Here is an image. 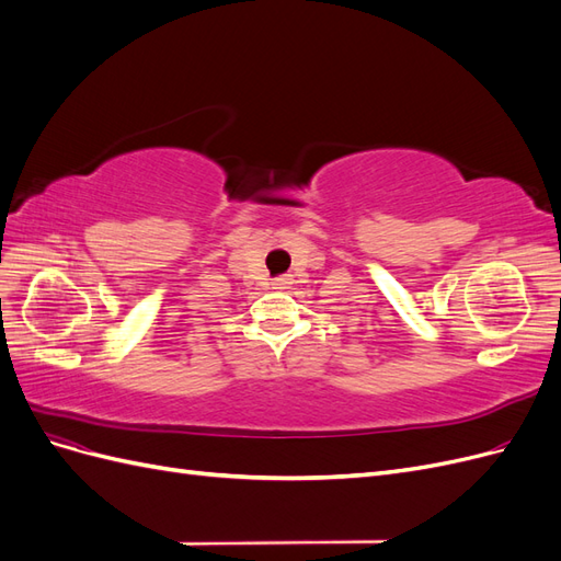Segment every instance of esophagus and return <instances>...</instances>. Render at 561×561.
Listing matches in <instances>:
<instances>
[{
  "mask_svg": "<svg viewBox=\"0 0 561 561\" xmlns=\"http://www.w3.org/2000/svg\"><path fill=\"white\" fill-rule=\"evenodd\" d=\"M293 283V278L290 276H280V278H276V287H278V290H283V287H287V285H290Z\"/></svg>",
  "mask_w": 561,
  "mask_h": 561,
  "instance_id": "1",
  "label": "esophagus"
}]
</instances>
